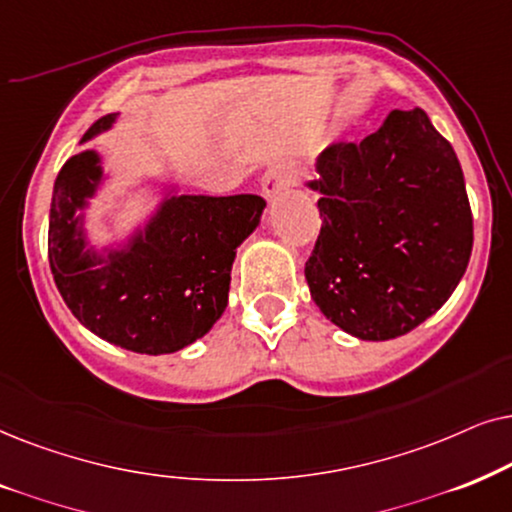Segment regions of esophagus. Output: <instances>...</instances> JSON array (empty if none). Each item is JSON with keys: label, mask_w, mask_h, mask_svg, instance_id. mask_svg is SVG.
<instances>
[{"label": "esophagus", "mask_w": 512, "mask_h": 512, "mask_svg": "<svg viewBox=\"0 0 512 512\" xmlns=\"http://www.w3.org/2000/svg\"><path fill=\"white\" fill-rule=\"evenodd\" d=\"M290 185H295V170H292L290 163L278 161V163H274V166H269L267 173H264L262 192L271 201V199H276L283 189H288Z\"/></svg>", "instance_id": "esophagus-1"}]
</instances>
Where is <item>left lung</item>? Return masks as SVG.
<instances>
[{"mask_svg":"<svg viewBox=\"0 0 512 512\" xmlns=\"http://www.w3.org/2000/svg\"><path fill=\"white\" fill-rule=\"evenodd\" d=\"M316 170L323 224L304 267L313 302L358 339L414 330L447 302L473 250L452 145L424 109H393L363 142H332Z\"/></svg>","mask_w":512,"mask_h":512,"instance_id":"obj_1","label":"left lung"}]
</instances>
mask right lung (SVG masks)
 <instances>
[{
	"label": "right lung",
	"instance_id": "add662e5",
	"mask_svg": "<svg viewBox=\"0 0 512 512\" xmlns=\"http://www.w3.org/2000/svg\"><path fill=\"white\" fill-rule=\"evenodd\" d=\"M107 114L81 142L114 124ZM102 180L100 156L74 154L53 185L49 264L65 304L93 335L121 349L161 356L206 335L227 309L236 248L260 224L255 194L170 196L145 231L105 257L86 250L77 210Z\"/></svg>",
	"mask_w": 512,
	"mask_h": 512
}]
</instances>
